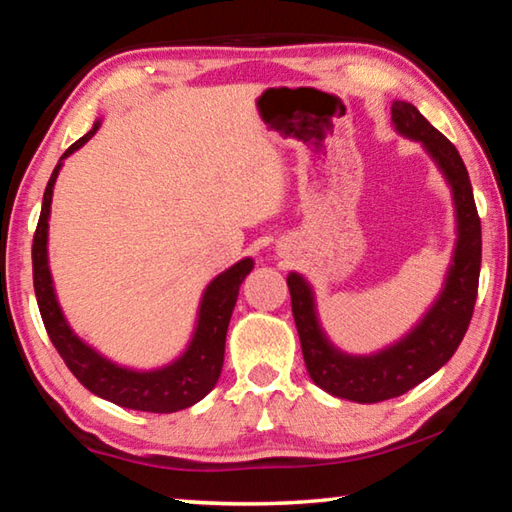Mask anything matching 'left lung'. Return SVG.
Masks as SVG:
<instances>
[{"mask_svg":"<svg viewBox=\"0 0 512 512\" xmlns=\"http://www.w3.org/2000/svg\"><path fill=\"white\" fill-rule=\"evenodd\" d=\"M391 115L395 131L422 144L452 189L456 244L438 298L400 341L375 354H348L323 332L311 284L300 273L287 277L309 377L325 393L359 404L400 397L452 359L472 320L481 273V219L476 214L470 176L456 146L436 131L413 103L393 101Z\"/></svg>","mask_w":512,"mask_h":512,"instance_id":"1","label":"left lung"}]
</instances>
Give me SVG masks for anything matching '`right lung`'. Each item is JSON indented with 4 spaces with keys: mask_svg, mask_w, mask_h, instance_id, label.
<instances>
[{
    "mask_svg": "<svg viewBox=\"0 0 512 512\" xmlns=\"http://www.w3.org/2000/svg\"><path fill=\"white\" fill-rule=\"evenodd\" d=\"M99 126L101 119L94 121L92 131L85 133L81 140H76L60 155L56 169L47 183L45 196H42V212L36 237H33V287H36L40 316L54 348L67 363V368L72 370V375L90 393L112 404L124 406V409L176 413L201 402L216 386V381H219L223 368L225 334H228L232 309L237 305L241 282L253 271L255 262L250 257L241 259V262L230 266L221 275H216L207 284L201 305H198L192 341L187 343L185 352L178 359L167 363V366L153 370L119 366V363L106 359L83 339H79L58 305L54 280H51L47 257L49 212L58 171L63 169V160L69 158L74 151H79L85 142L92 140Z\"/></svg>",
    "mask_w": 512,
    "mask_h": 512,
    "instance_id": "add662e5",
    "label": "right lung"
}]
</instances>
